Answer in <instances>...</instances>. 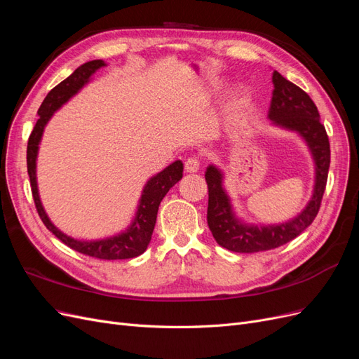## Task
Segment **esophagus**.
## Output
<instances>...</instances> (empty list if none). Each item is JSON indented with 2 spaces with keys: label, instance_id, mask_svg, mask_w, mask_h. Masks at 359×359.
Returning <instances> with one entry per match:
<instances>
[{
  "label": "esophagus",
  "instance_id": "esophagus-1",
  "mask_svg": "<svg viewBox=\"0 0 359 359\" xmlns=\"http://www.w3.org/2000/svg\"><path fill=\"white\" fill-rule=\"evenodd\" d=\"M201 168V161L198 157H189L186 160V163H184V169H186L187 173H194L198 172Z\"/></svg>",
  "mask_w": 359,
  "mask_h": 359
}]
</instances>
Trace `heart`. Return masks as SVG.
<instances>
[{
  "label": "heart",
  "mask_w": 359,
  "mask_h": 359,
  "mask_svg": "<svg viewBox=\"0 0 359 359\" xmlns=\"http://www.w3.org/2000/svg\"><path fill=\"white\" fill-rule=\"evenodd\" d=\"M240 99H241V95H240Z\"/></svg>",
  "instance_id": "b5f03b06"
}]
</instances>
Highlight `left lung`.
<instances>
[{
  "label": "left lung",
  "mask_w": 359,
  "mask_h": 359,
  "mask_svg": "<svg viewBox=\"0 0 359 359\" xmlns=\"http://www.w3.org/2000/svg\"><path fill=\"white\" fill-rule=\"evenodd\" d=\"M273 83L274 91L268 118L274 126L295 132L306 140L314 161V173H316L313 196L306 208L286 223L268 226L247 224L233 212L231 198L227 196L223 187V172L214 165H210L205 172V180L208 184L206 220L217 244L235 253L265 252L297 238L316 219L325 186H327L331 151L327 130L320 123L316 104L306 91L285 79L276 70L273 73Z\"/></svg>",
  "instance_id": "obj_1"
}]
</instances>
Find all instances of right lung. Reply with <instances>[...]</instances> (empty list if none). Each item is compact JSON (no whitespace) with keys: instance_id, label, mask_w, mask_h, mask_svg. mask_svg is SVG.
Listing matches in <instances>:
<instances>
[{"instance_id":"obj_1","label":"right lung","mask_w":359,"mask_h":359,"mask_svg":"<svg viewBox=\"0 0 359 359\" xmlns=\"http://www.w3.org/2000/svg\"><path fill=\"white\" fill-rule=\"evenodd\" d=\"M106 66L103 60H94L82 64L81 67L76 69L67 79L60 82L55 88L50 90L46 95V99L43 100L40 109H39V119L34 126V130L29 135L28 139V147H27V168H28V175L31 182V190H32V198H34V203L37 212L40 215L41 222L45 223L48 229L55 235L60 241H62L70 248L76 250L82 255L93 256L97 259H104V260H115V259H130L142 255L149 241L151 235H153L156 220H157V211L161 199L166 196L170 187L175 186V184L182 178V161L177 160L173 161L172 165L158 172L157 175L151 177L145 187L140 194L137 211L135 214V219L127 229L121 233L103 238V240H74V238L61 232L58 227L53 224L49 217L43 208L40 196H39V189H37V154H39V145L43 136V130L45 126L60 107L67 103L74 94L82 88L83 85L90 82L91 76L102 67Z\"/></svg>"}]
</instances>
